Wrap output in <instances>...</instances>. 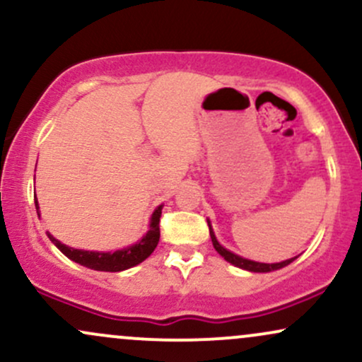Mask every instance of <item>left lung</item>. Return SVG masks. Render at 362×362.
<instances>
[{
    "instance_id": "8db88e82",
    "label": "left lung",
    "mask_w": 362,
    "mask_h": 362,
    "mask_svg": "<svg viewBox=\"0 0 362 362\" xmlns=\"http://www.w3.org/2000/svg\"><path fill=\"white\" fill-rule=\"evenodd\" d=\"M207 224H209L211 242H213V247L216 248V252H218L224 260L230 262L231 265L243 269V271H248V272H272V271H279V269L286 267V265H289L291 262H294V260L298 259V257H293V259L277 262V264H264V262H255V260H250V259H243V257L236 255V253H233L231 250H228V248H224L223 245L218 242V238H216L214 230H213V226H211L209 219H207Z\"/></svg>"
}]
</instances>
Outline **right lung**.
<instances>
[{"mask_svg": "<svg viewBox=\"0 0 362 362\" xmlns=\"http://www.w3.org/2000/svg\"><path fill=\"white\" fill-rule=\"evenodd\" d=\"M35 209L37 216L40 218L39 211V202L35 197ZM163 206H158L153 211L151 219H149V228L146 235H143V238L138 240L134 245H129V247L120 248L115 252H93V250H81V248H71L68 245L61 243L59 240H56L54 236L47 231L49 240L56 245L59 250L68 257L69 260L76 262V264L83 265V267L93 269V271L100 272H120L126 271V269L134 267V265L141 264L143 260H146L153 252H155L158 242H160V216Z\"/></svg>", "mask_w": 362, "mask_h": 362, "instance_id": "1", "label": "right lung"}]
</instances>
